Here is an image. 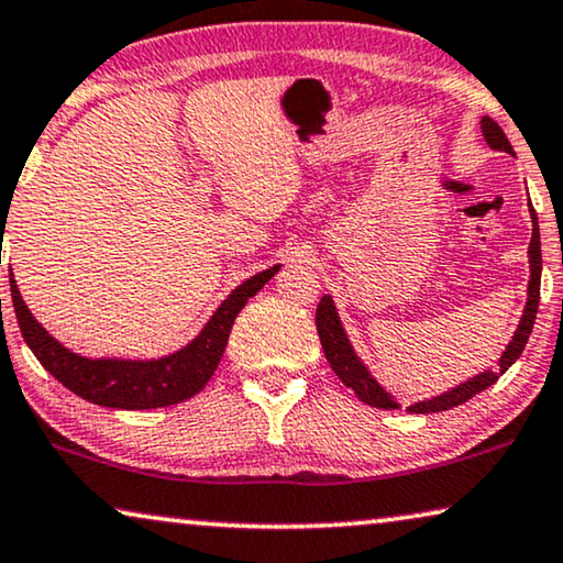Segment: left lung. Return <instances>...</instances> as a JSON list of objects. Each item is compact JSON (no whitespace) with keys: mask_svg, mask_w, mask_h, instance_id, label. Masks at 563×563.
<instances>
[{"mask_svg":"<svg viewBox=\"0 0 563 563\" xmlns=\"http://www.w3.org/2000/svg\"><path fill=\"white\" fill-rule=\"evenodd\" d=\"M479 124H482V134H485V142L489 147L503 150V153L512 155V145L508 142V137H505L500 124H497L495 120H489V117H482ZM530 221H533V236H530V247H528V265H530L528 300H526V308H522L520 323H518L516 334H512V339H510L508 350L503 352V357H500V362H497L495 369L479 372V375L470 377L462 385L451 387V390L437 395V398L413 402V406H408L410 413H441V410L462 406V402L472 400L477 393L487 390L489 385H495L497 377L505 375L510 364H516L522 350H526L528 336H530V331H533V323H536L538 300H541V263H543L541 260V232H538V217H536L533 206H530ZM316 331H319L323 354H327L331 369L336 372L339 379H342L346 387H352L354 395H357L362 402H367V406H372V408H385V410H393L400 406V402L395 400L375 377L369 375V369L364 367V362L357 357V352H354L350 336H346L342 319H339L336 306H334V300H331V296H323L319 308H316Z\"/></svg>","mask_w":563,"mask_h":563,"instance_id":"obj_1","label":"left lung"}]
</instances>
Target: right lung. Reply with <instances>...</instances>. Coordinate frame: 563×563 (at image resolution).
<instances>
[{"label":"right lung","mask_w":563,"mask_h":563,"mask_svg":"<svg viewBox=\"0 0 563 563\" xmlns=\"http://www.w3.org/2000/svg\"><path fill=\"white\" fill-rule=\"evenodd\" d=\"M280 271V265H273L271 271H263L229 292L221 300V306L213 311L209 321L203 323L199 336L191 339L184 350L165 354L157 360H91L81 357V354L70 352L63 346L58 339L47 334V331L37 323V319L30 313L25 300L20 296L18 283L12 278L10 271V290H12V306L18 313V323L30 350L37 357V362L66 385L70 393L78 398L97 402L104 408H120V410H150V408H165L176 406L194 398L196 393L203 390L209 383L213 369L219 367L221 354L227 350L229 334H232V323L236 313L242 311L244 303L263 290V285Z\"/></svg>","instance_id":"1"}]
</instances>
